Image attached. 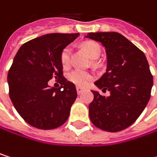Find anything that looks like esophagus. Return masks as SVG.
<instances>
[{"instance_id":"obj_1","label":"esophagus","mask_w":157,"mask_h":157,"mask_svg":"<svg viewBox=\"0 0 157 157\" xmlns=\"http://www.w3.org/2000/svg\"><path fill=\"white\" fill-rule=\"evenodd\" d=\"M83 90H84V88H82V87H81V86H77V87H76V91H77V94H82Z\"/></svg>"}]
</instances>
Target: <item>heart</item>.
Instances as JSON below:
<instances>
[{"mask_svg": "<svg viewBox=\"0 0 157 157\" xmlns=\"http://www.w3.org/2000/svg\"><path fill=\"white\" fill-rule=\"evenodd\" d=\"M82 47L92 60L97 59L101 54V49L99 47V45L95 43L86 42V43L82 44ZM60 60H61L62 65L64 68L68 67L70 65V63H71V48L69 46L65 47L62 51ZM67 78L71 82H73L75 85L85 86L93 80L94 76H93V75H91L88 72L79 70V69H75L68 74Z\"/></svg>", "mask_w": 157, "mask_h": 157, "instance_id": "obj_1", "label": "heart"}]
</instances>
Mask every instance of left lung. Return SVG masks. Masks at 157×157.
<instances>
[{
    "label": "left lung",
    "mask_w": 157,
    "mask_h": 157,
    "mask_svg": "<svg viewBox=\"0 0 157 157\" xmlns=\"http://www.w3.org/2000/svg\"><path fill=\"white\" fill-rule=\"evenodd\" d=\"M85 37L105 48L106 72L94 84L110 92L105 97L92 91L90 120L102 130L122 131L136 122L150 99L153 76L148 62L139 48L118 33H89Z\"/></svg>",
    "instance_id": "obj_1"
}]
</instances>
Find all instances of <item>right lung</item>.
<instances>
[{
	"instance_id": "right-lung-1",
	"label": "right lung",
	"mask_w": 157,
	"mask_h": 157,
	"mask_svg": "<svg viewBox=\"0 0 157 157\" xmlns=\"http://www.w3.org/2000/svg\"><path fill=\"white\" fill-rule=\"evenodd\" d=\"M79 33H49L18 50L8 73L10 98L19 114L33 127L49 130L63 124L77 97L75 85L63 75L60 56ZM54 77L62 85L50 87Z\"/></svg>"
}]
</instances>
